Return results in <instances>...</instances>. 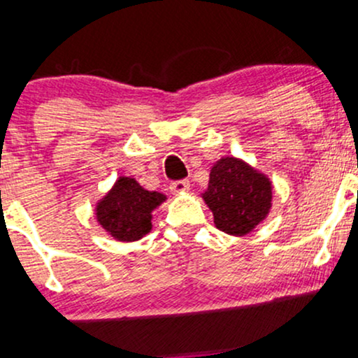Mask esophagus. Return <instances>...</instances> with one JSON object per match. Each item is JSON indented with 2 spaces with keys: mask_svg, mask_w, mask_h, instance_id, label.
Returning a JSON list of instances; mask_svg holds the SVG:
<instances>
[{
  "mask_svg": "<svg viewBox=\"0 0 358 358\" xmlns=\"http://www.w3.org/2000/svg\"><path fill=\"white\" fill-rule=\"evenodd\" d=\"M170 190L175 195H182V193L190 190V182L188 180H178V182H173L170 185Z\"/></svg>",
  "mask_w": 358,
  "mask_h": 358,
  "instance_id": "obj_1",
  "label": "esophagus"
}]
</instances>
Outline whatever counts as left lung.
I'll use <instances>...</instances> for the list:
<instances>
[{
    "instance_id": "obj_1",
    "label": "left lung",
    "mask_w": 358,
    "mask_h": 358,
    "mask_svg": "<svg viewBox=\"0 0 358 358\" xmlns=\"http://www.w3.org/2000/svg\"><path fill=\"white\" fill-rule=\"evenodd\" d=\"M201 198L212 210L215 227L228 235H248L268 217L273 187L270 178L242 158L223 157L210 168Z\"/></svg>"
}]
</instances>
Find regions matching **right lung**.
Listing matches in <instances>:
<instances>
[{
    "mask_svg": "<svg viewBox=\"0 0 358 358\" xmlns=\"http://www.w3.org/2000/svg\"><path fill=\"white\" fill-rule=\"evenodd\" d=\"M166 195L145 190L131 176H120L94 206L98 225L118 242H136L152 231L153 210Z\"/></svg>",
    "mask_w": 358,
    "mask_h": 358,
    "instance_id": "right-lung-1",
    "label": "right lung"
}]
</instances>
